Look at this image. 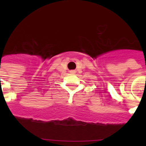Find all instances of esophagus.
<instances>
[{
  "instance_id": "34e87169",
  "label": "esophagus",
  "mask_w": 146,
  "mask_h": 146,
  "mask_svg": "<svg viewBox=\"0 0 146 146\" xmlns=\"http://www.w3.org/2000/svg\"><path fill=\"white\" fill-rule=\"evenodd\" d=\"M75 71L74 70H72V71H70V73H72V74H75Z\"/></svg>"
}]
</instances>
